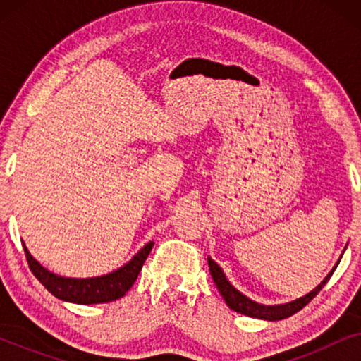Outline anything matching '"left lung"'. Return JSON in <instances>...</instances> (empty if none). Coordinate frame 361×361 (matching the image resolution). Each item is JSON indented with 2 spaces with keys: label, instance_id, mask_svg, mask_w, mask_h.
Listing matches in <instances>:
<instances>
[{
  "label": "left lung",
  "instance_id": "1",
  "mask_svg": "<svg viewBox=\"0 0 361 361\" xmlns=\"http://www.w3.org/2000/svg\"><path fill=\"white\" fill-rule=\"evenodd\" d=\"M335 268H337V266H335ZM335 268L330 271L327 278H325L322 283L317 286V288H315L314 290H310V293L307 295H304V298L294 300V302L284 304V305H261V304L253 302V300H250L248 298H245L241 293H238V290H236L233 286L226 281L224 271H221L220 266L216 264L214 259L209 258V269H210L212 279L215 281L216 288H219L221 298L225 299V302L228 304V307L233 309L235 312L250 315V317H256V319H264V320H281V319L290 317V315L295 312H299V310L302 309L304 305H307L310 300H312L315 295L320 293V289L327 284V281L330 279V276H332Z\"/></svg>",
  "mask_w": 361,
  "mask_h": 361
}]
</instances>
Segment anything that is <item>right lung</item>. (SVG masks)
Wrapping results in <instances>:
<instances>
[{"instance_id":"add662e5","label":"right lung","mask_w":361,"mask_h":361,"mask_svg":"<svg viewBox=\"0 0 361 361\" xmlns=\"http://www.w3.org/2000/svg\"><path fill=\"white\" fill-rule=\"evenodd\" d=\"M154 243L149 241L130 263L123 266V268L116 269L115 273L100 276V278H90V279H71V278H61V276L52 274L51 271L42 268L36 259L32 258L26 246H24V253H26V259L29 264V269L36 276L44 288L56 298L67 300V302L75 304H102V302H111L125 295L135 281L137 279V274L145 264L147 255L151 253Z\"/></svg>"}]
</instances>
